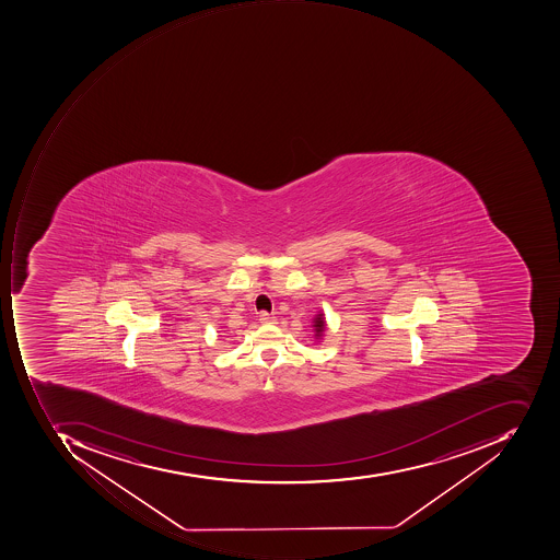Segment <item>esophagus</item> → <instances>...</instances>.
Masks as SVG:
<instances>
[{
  "label": "esophagus",
  "instance_id": "1",
  "mask_svg": "<svg viewBox=\"0 0 560 560\" xmlns=\"http://www.w3.org/2000/svg\"><path fill=\"white\" fill-rule=\"evenodd\" d=\"M259 322L262 323V325H275L276 318L269 315V313H260Z\"/></svg>",
  "mask_w": 560,
  "mask_h": 560
}]
</instances>
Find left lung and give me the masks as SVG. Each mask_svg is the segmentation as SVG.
I'll return each instance as SVG.
<instances>
[{"label":"left lung","mask_w":560,"mask_h":560,"mask_svg":"<svg viewBox=\"0 0 560 560\" xmlns=\"http://www.w3.org/2000/svg\"><path fill=\"white\" fill-rule=\"evenodd\" d=\"M313 331H315V340L322 341L323 337H325L326 331V318L325 313L319 311L318 315L313 318Z\"/></svg>","instance_id":"8db88e82"}]
</instances>
